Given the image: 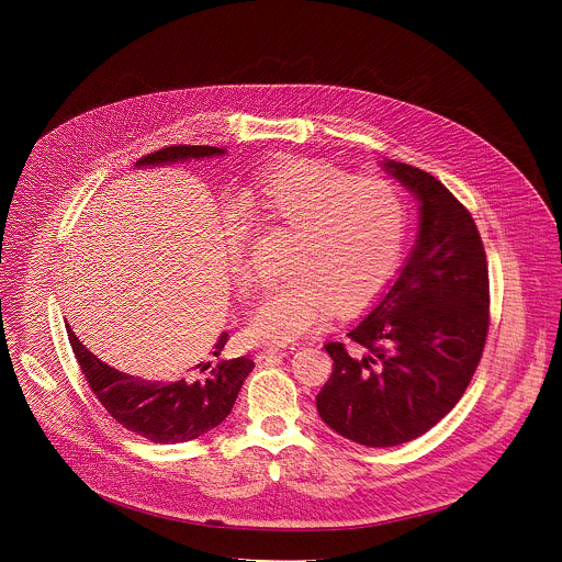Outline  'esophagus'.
Segmentation results:
<instances>
[{"mask_svg": "<svg viewBox=\"0 0 562 562\" xmlns=\"http://www.w3.org/2000/svg\"><path fill=\"white\" fill-rule=\"evenodd\" d=\"M294 350V346H283V348H266L257 355L259 361H270V359H277V357H285Z\"/></svg>", "mask_w": 562, "mask_h": 562, "instance_id": "34e87169", "label": "esophagus"}]
</instances>
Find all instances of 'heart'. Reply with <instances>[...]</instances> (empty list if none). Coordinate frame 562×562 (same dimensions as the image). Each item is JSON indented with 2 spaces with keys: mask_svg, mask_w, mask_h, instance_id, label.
<instances>
[{
  "mask_svg": "<svg viewBox=\"0 0 562 562\" xmlns=\"http://www.w3.org/2000/svg\"><path fill=\"white\" fill-rule=\"evenodd\" d=\"M248 221L294 229L285 270L246 321V335L261 344H290L318 326L328 307L348 314L366 305L387 281L404 234V205L392 186L310 160L259 168L238 196ZM229 272L252 281L244 255V229L225 223Z\"/></svg>",
  "mask_w": 562,
  "mask_h": 562,
  "instance_id": "1",
  "label": "heart"
}]
</instances>
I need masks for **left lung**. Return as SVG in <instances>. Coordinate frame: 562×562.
<instances>
[{"label":"left lung","mask_w":562,"mask_h":562,"mask_svg":"<svg viewBox=\"0 0 562 562\" xmlns=\"http://www.w3.org/2000/svg\"><path fill=\"white\" fill-rule=\"evenodd\" d=\"M417 201V236L398 272L346 344L328 341L322 419L368 448L432 428L468 390L488 328V270L472 214L432 175L383 160Z\"/></svg>","instance_id":"obj_1"}]
</instances>
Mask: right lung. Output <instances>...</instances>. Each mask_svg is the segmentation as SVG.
I'll use <instances>...</instances> for the list:
<instances>
[{"mask_svg":"<svg viewBox=\"0 0 562 562\" xmlns=\"http://www.w3.org/2000/svg\"><path fill=\"white\" fill-rule=\"evenodd\" d=\"M225 154V149L207 145H177L145 156L136 161V168L203 160ZM67 333L81 372L103 408L123 424V428L154 443H183L216 428L232 413L244 379L255 368L248 357H221L229 339L227 333H221L210 352L216 363L201 361L194 366L203 376L190 374L175 381H147L103 363L81 344L69 324Z\"/></svg>","mask_w":562,"mask_h":562,"instance_id":"add662e5","label":"right lung"}]
</instances>
